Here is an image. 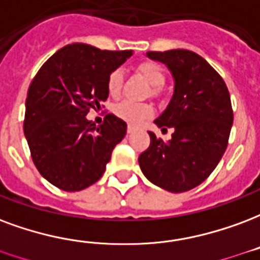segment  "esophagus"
Masks as SVG:
<instances>
[{
    "mask_svg": "<svg viewBox=\"0 0 260 260\" xmlns=\"http://www.w3.org/2000/svg\"><path fill=\"white\" fill-rule=\"evenodd\" d=\"M136 126H134V125H128V126H126V132H128V134H135L136 132Z\"/></svg>",
    "mask_w": 260,
    "mask_h": 260,
    "instance_id": "1",
    "label": "esophagus"
}]
</instances>
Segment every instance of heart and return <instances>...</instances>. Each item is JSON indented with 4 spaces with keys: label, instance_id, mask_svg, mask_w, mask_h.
<instances>
[{
    "label": "heart",
    "instance_id": "1",
    "mask_svg": "<svg viewBox=\"0 0 260 260\" xmlns=\"http://www.w3.org/2000/svg\"><path fill=\"white\" fill-rule=\"evenodd\" d=\"M138 71L145 77L151 85L150 93L154 98L161 95V86L165 82V71L159 66L157 61L145 60L138 64ZM122 81H124V73L120 69H115L107 77V91L111 96L120 95L122 89ZM115 115L121 120L126 121L128 124L138 125L147 120L153 114V107L143 102L122 101L117 103L114 107Z\"/></svg>",
    "mask_w": 260,
    "mask_h": 260
}]
</instances>
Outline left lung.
<instances>
[{
    "instance_id": "8db88e82",
    "label": "left lung",
    "mask_w": 260,
    "mask_h": 260,
    "mask_svg": "<svg viewBox=\"0 0 260 260\" xmlns=\"http://www.w3.org/2000/svg\"><path fill=\"white\" fill-rule=\"evenodd\" d=\"M147 56L167 64L175 78L174 96L154 121L175 132L169 142L149 132L140 169L155 186L183 193L203 183L226 151L233 125L230 93L218 71L194 52L150 51Z\"/></svg>"
}]
</instances>
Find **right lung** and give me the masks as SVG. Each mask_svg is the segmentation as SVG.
Here are the masks:
<instances>
[{
  "label": "right lung",
  "mask_w": 260,
  "mask_h": 260,
  "mask_svg": "<svg viewBox=\"0 0 260 260\" xmlns=\"http://www.w3.org/2000/svg\"><path fill=\"white\" fill-rule=\"evenodd\" d=\"M132 51L70 44L52 55L28 86L23 131L32 162L49 183L80 191L105 174L126 124L114 114L95 126L86 120L109 96L107 77Z\"/></svg>",
  "instance_id": "right-lung-1"
}]
</instances>
